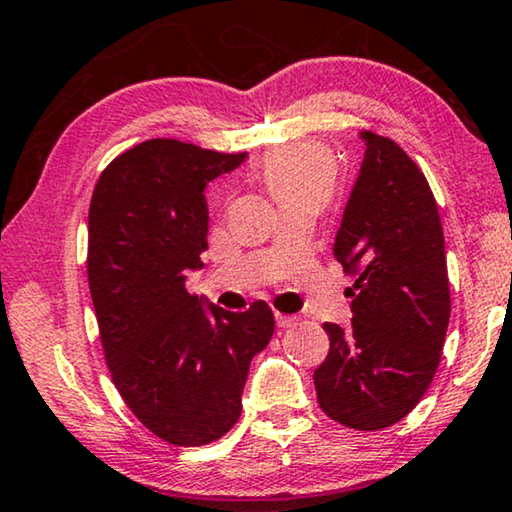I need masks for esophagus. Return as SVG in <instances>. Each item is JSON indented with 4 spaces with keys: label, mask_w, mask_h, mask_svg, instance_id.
<instances>
[{
    "label": "esophagus",
    "mask_w": 512,
    "mask_h": 512,
    "mask_svg": "<svg viewBox=\"0 0 512 512\" xmlns=\"http://www.w3.org/2000/svg\"><path fill=\"white\" fill-rule=\"evenodd\" d=\"M274 321H277V328H291V325L295 323L293 316H286V314H274Z\"/></svg>",
    "instance_id": "34e87169"
}]
</instances>
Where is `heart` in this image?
<instances>
[{
	"label": "heart",
	"mask_w": 512,
	"mask_h": 512,
	"mask_svg": "<svg viewBox=\"0 0 512 512\" xmlns=\"http://www.w3.org/2000/svg\"><path fill=\"white\" fill-rule=\"evenodd\" d=\"M335 161L318 145H298L281 150L265 161L263 177L277 201L318 198L328 201L335 191Z\"/></svg>",
	"instance_id": "heart-1"
}]
</instances>
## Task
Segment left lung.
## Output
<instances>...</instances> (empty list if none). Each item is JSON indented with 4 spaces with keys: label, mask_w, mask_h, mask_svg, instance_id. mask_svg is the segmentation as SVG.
<instances>
[{
    "label": "left lung",
    "mask_w": 512,
    "mask_h": 512,
    "mask_svg": "<svg viewBox=\"0 0 512 512\" xmlns=\"http://www.w3.org/2000/svg\"><path fill=\"white\" fill-rule=\"evenodd\" d=\"M365 159L344 207L335 258L353 274L351 325L323 323L328 358L314 372L332 420L360 432L413 411L439 367L450 321L446 244L434 194L395 140L362 131Z\"/></svg>",
    "instance_id": "obj_1"
}]
</instances>
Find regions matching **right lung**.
Returning a JSON list of instances; mask_svg holds the SVG:
<instances>
[{
	"instance_id": "obj_1",
	"label": "right lung",
	"mask_w": 512,
	"mask_h": 512,
	"mask_svg": "<svg viewBox=\"0 0 512 512\" xmlns=\"http://www.w3.org/2000/svg\"><path fill=\"white\" fill-rule=\"evenodd\" d=\"M244 159L152 138L110 161L92 194L87 279L108 369L133 416L173 446L238 422L251 358L274 332L263 300L235 314L184 288L207 249L205 187Z\"/></svg>"
}]
</instances>
